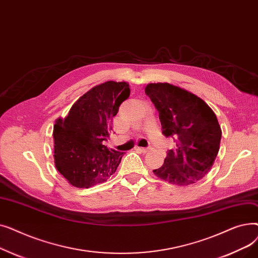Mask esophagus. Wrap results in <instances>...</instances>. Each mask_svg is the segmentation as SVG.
I'll return each instance as SVG.
<instances>
[{"mask_svg": "<svg viewBox=\"0 0 258 258\" xmlns=\"http://www.w3.org/2000/svg\"><path fill=\"white\" fill-rule=\"evenodd\" d=\"M137 150H138L139 152L145 154V153H147L148 151H151V148H150V147H137Z\"/></svg>", "mask_w": 258, "mask_h": 258, "instance_id": "1", "label": "esophagus"}]
</instances>
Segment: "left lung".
Here are the masks:
<instances>
[{"label":"left lung","mask_w":258,"mask_h":258,"mask_svg":"<svg viewBox=\"0 0 258 258\" xmlns=\"http://www.w3.org/2000/svg\"><path fill=\"white\" fill-rule=\"evenodd\" d=\"M145 94L159 112L162 133L177 139V148L154 173L178 186L202 180L220 150L222 130L214 112L197 95L167 83L148 84Z\"/></svg>","instance_id":"left-lung-1"}]
</instances>
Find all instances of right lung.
Here are the masks:
<instances>
[{"label":"right lung","mask_w":258,"mask_h":258,"mask_svg":"<svg viewBox=\"0 0 258 258\" xmlns=\"http://www.w3.org/2000/svg\"><path fill=\"white\" fill-rule=\"evenodd\" d=\"M130 93L125 81H106L84 94L64 119L55 121L54 162L72 186L89 188L115 173L123 153L108 150L104 141L113 130V117Z\"/></svg>","instance_id":"add662e5"}]
</instances>
